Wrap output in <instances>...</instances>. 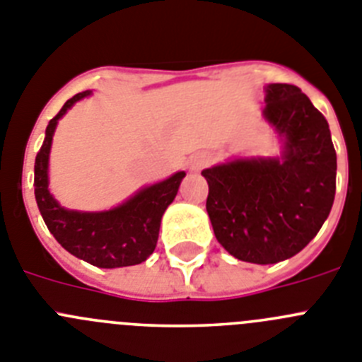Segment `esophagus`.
<instances>
[{"label":"esophagus","instance_id":"34e87169","mask_svg":"<svg viewBox=\"0 0 362 362\" xmlns=\"http://www.w3.org/2000/svg\"><path fill=\"white\" fill-rule=\"evenodd\" d=\"M207 162H209V157L198 153V155H193V157L189 158V169H191V171H200L202 168L207 165Z\"/></svg>","mask_w":362,"mask_h":362}]
</instances>
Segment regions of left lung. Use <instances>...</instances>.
<instances>
[{
  "instance_id": "obj_1",
  "label": "left lung",
  "mask_w": 362,
  "mask_h": 362,
  "mask_svg": "<svg viewBox=\"0 0 362 362\" xmlns=\"http://www.w3.org/2000/svg\"><path fill=\"white\" fill-rule=\"evenodd\" d=\"M263 120L278 157H238L202 171L205 209L220 245L242 262L270 265L314 240L335 197L337 157L323 113L294 84H267Z\"/></svg>"
}]
</instances>
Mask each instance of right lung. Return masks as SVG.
I'll use <instances>...</instances> for the list:
<instances>
[{"mask_svg": "<svg viewBox=\"0 0 362 362\" xmlns=\"http://www.w3.org/2000/svg\"><path fill=\"white\" fill-rule=\"evenodd\" d=\"M92 90L68 99L61 112L48 122L45 141L34 165L35 202L48 230L70 254L100 269L139 265L157 247L162 214L175 200L185 171L139 189L133 197L108 211L66 209L48 189V162L59 119Z\"/></svg>", "mask_w": 362, "mask_h": 362, "instance_id": "obj_1", "label": "right lung"}]
</instances>
